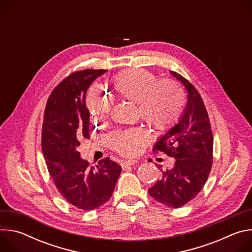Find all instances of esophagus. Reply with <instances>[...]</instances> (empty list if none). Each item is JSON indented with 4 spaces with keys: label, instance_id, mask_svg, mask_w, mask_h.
<instances>
[{
    "label": "esophagus",
    "instance_id": "obj_1",
    "mask_svg": "<svg viewBox=\"0 0 252 252\" xmlns=\"http://www.w3.org/2000/svg\"><path fill=\"white\" fill-rule=\"evenodd\" d=\"M134 163H135L134 160H122L121 165H122V168H123V169H126V168H127V167L133 165Z\"/></svg>",
    "mask_w": 252,
    "mask_h": 252
}]
</instances>
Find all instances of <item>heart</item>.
<instances>
[{"label": "heart", "mask_w": 252, "mask_h": 252, "mask_svg": "<svg viewBox=\"0 0 252 252\" xmlns=\"http://www.w3.org/2000/svg\"><path fill=\"white\" fill-rule=\"evenodd\" d=\"M153 71L145 68L124 69L111 80L114 92L123 98L137 103L140 118L156 130H166L181 116L185 97L183 90L175 81L159 80ZM86 104L92 119L103 121L110 115L112 101L96 89H91ZM109 146L123 156L133 155L148 141L141 128L114 131L106 137Z\"/></svg>", "instance_id": "1"}]
</instances>
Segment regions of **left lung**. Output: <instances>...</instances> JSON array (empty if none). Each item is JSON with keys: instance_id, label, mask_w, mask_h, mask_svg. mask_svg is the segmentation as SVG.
<instances>
[{"instance_id": "8db88e82", "label": "left lung", "mask_w": 252, "mask_h": 252, "mask_svg": "<svg viewBox=\"0 0 252 252\" xmlns=\"http://www.w3.org/2000/svg\"><path fill=\"white\" fill-rule=\"evenodd\" d=\"M188 92L186 109L178 123L154 146L173 158L174 164L162 171L149 193L157 201L178 208L193 199L205 185L212 166L213 137L209 118L197 90L183 76L170 71Z\"/></svg>"}]
</instances>
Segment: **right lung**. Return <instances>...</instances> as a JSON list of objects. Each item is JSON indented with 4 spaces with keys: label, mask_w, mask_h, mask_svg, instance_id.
Returning <instances> with one entry per match:
<instances>
[{
    "label": "right lung",
    "mask_w": 252,
    "mask_h": 252,
    "mask_svg": "<svg viewBox=\"0 0 252 252\" xmlns=\"http://www.w3.org/2000/svg\"><path fill=\"white\" fill-rule=\"evenodd\" d=\"M106 69L76 71L62 81L47 101L42 150L48 170L60 193L83 210H93L112 197L122 166L105 158L90 165L78 152L80 140L90 137L86 94Z\"/></svg>",
    "instance_id": "obj_1"
}]
</instances>
